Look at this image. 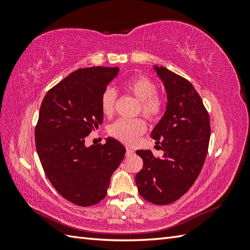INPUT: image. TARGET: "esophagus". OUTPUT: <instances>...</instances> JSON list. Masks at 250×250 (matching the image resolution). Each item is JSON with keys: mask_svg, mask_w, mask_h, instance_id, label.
I'll use <instances>...</instances> for the list:
<instances>
[{"mask_svg": "<svg viewBox=\"0 0 250 250\" xmlns=\"http://www.w3.org/2000/svg\"><path fill=\"white\" fill-rule=\"evenodd\" d=\"M133 152H134V151H133L131 148H129V147L126 148V155H127V156L133 154Z\"/></svg>", "mask_w": 250, "mask_h": 250, "instance_id": "1", "label": "esophagus"}]
</instances>
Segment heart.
<instances>
[{
  "instance_id": "obj_1",
  "label": "heart",
  "mask_w": 250,
  "mask_h": 250,
  "mask_svg": "<svg viewBox=\"0 0 250 250\" xmlns=\"http://www.w3.org/2000/svg\"><path fill=\"white\" fill-rule=\"evenodd\" d=\"M125 92L134 97L140 102L139 112L148 120H155L161 115L164 107L162 97L156 93L155 83L147 77H134L125 82ZM117 94L112 88H106L101 95V110L106 117H111L115 112ZM146 130V124L141 119L119 120L109 128L112 138L124 144L132 145L138 141L140 135Z\"/></svg>"
}]
</instances>
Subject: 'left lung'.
I'll return each instance as SVG.
<instances>
[{"instance_id":"1","label":"left lung","mask_w":250,"mask_h":250,"mask_svg":"<svg viewBox=\"0 0 250 250\" xmlns=\"http://www.w3.org/2000/svg\"><path fill=\"white\" fill-rule=\"evenodd\" d=\"M167 93V107L151 132L164 155L138 150L144 162L135 175L138 191L154 204H169L186 194L197 179L208 154V113L194 86L164 66L153 65Z\"/></svg>"}]
</instances>
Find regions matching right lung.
<instances>
[{
	"mask_svg": "<svg viewBox=\"0 0 250 250\" xmlns=\"http://www.w3.org/2000/svg\"><path fill=\"white\" fill-rule=\"evenodd\" d=\"M120 69H79L53 86L41 105L35 145L44 173L56 191L79 207L100 202L126 149L119 141L85 146V137L103 122L101 95Z\"/></svg>",
	"mask_w": 250,
	"mask_h": 250,
	"instance_id": "right-lung-1",
	"label": "right lung"
}]
</instances>
